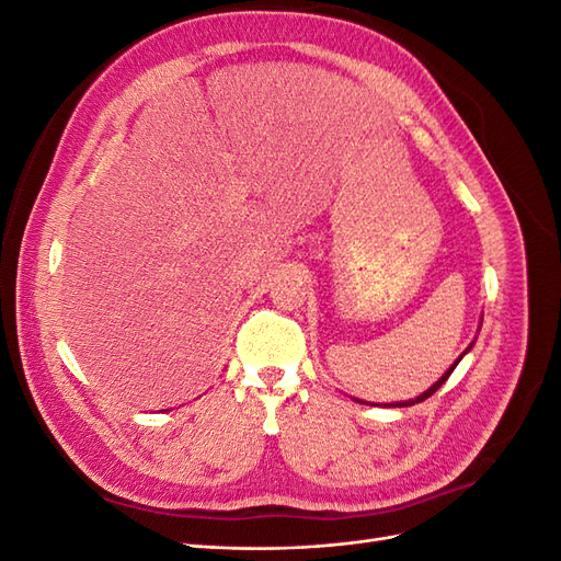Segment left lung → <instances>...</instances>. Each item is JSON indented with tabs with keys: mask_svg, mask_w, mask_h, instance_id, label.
Wrapping results in <instances>:
<instances>
[{
	"mask_svg": "<svg viewBox=\"0 0 561 561\" xmlns=\"http://www.w3.org/2000/svg\"><path fill=\"white\" fill-rule=\"evenodd\" d=\"M470 346H472V344H470ZM470 346H468V351H470ZM458 360H461V358H458ZM458 360H456V363H454V365H451V367L447 369V375H443V377H439V381H437V383H433V386H431V388L426 390V393H421V396H419L416 400H407V402H396L393 407H410V404H416V402H423V400H426V398H431V396L435 393V390H437L439 386H443V383H445V381L449 379V375H451V371H454V367L458 365Z\"/></svg>",
	"mask_w": 561,
	"mask_h": 561,
	"instance_id": "obj_1",
	"label": "left lung"
}]
</instances>
